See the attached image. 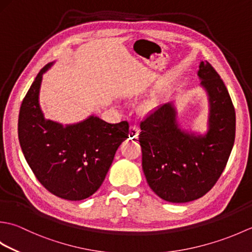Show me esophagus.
<instances>
[{"instance_id": "34e87169", "label": "esophagus", "mask_w": 252, "mask_h": 252, "mask_svg": "<svg viewBox=\"0 0 252 252\" xmlns=\"http://www.w3.org/2000/svg\"><path fill=\"white\" fill-rule=\"evenodd\" d=\"M140 134V129L136 126H130V138H137Z\"/></svg>"}]
</instances>
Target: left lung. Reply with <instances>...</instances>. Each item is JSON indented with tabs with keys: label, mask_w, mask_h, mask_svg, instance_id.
Wrapping results in <instances>:
<instances>
[{
	"label": "left lung",
	"mask_w": 252,
	"mask_h": 252,
	"mask_svg": "<svg viewBox=\"0 0 252 252\" xmlns=\"http://www.w3.org/2000/svg\"><path fill=\"white\" fill-rule=\"evenodd\" d=\"M197 76L207 92L205 134L182 129L173 101L158 106L141 122L142 167L149 187L169 202L202 197L220 178L235 141L236 117L228 91L208 62Z\"/></svg>",
	"instance_id": "left-lung-1"
}]
</instances>
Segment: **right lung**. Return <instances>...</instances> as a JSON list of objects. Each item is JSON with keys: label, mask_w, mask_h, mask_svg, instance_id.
<instances>
[{"label": "right lung", "mask_w": 252, "mask_h": 252, "mask_svg": "<svg viewBox=\"0 0 252 252\" xmlns=\"http://www.w3.org/2000/svg\"><path fill=\"white\" fill-rule=\"evenodd\" d=\"M41 69L21 103L18 137L24 156L40 183L67 200L92 196L105 180L115 154L129 137V123H108L96 116L63 126L45 119L39 103Z\"/></svg>", "instance_id": "add662e5"}]
</instances>
